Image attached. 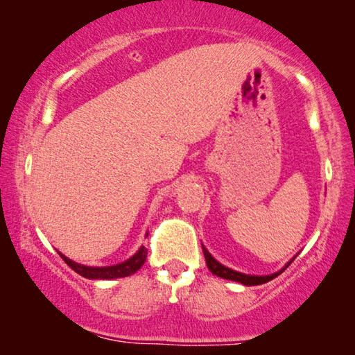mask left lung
<instances>
[{
  "mask_svg": "<svg viewBox=\"0 0 355 355\" xmlns=\"http://www.w3.org/2000/svg\"><path fill=\"white\" fill-rule=\"evenodd\" d=\"M202 249H203V255H205V260H207V266H208V270H210L213 275L220 276V278H225V279L237 281V283H241V284H244V286H259V284H265V283H268V281L275 279L276 276L283 273V271H284L286 268H288V266H289L291 263H293L294 259H295V257H294L293 260H289V261H288V265H284L283 268H281L279 271H276V273L265 275V276H255V275H245V273H239V271H236V270H231V268H227V266L221 265L220 261L213 259L211 254H210V252H208V250L205 249V247L202 245Z\"/></svg>",
  "mask_w": 355,
  "mask_h": 355,
  "instance_id": "obj_1",
  "label": "left lung"
}]
</instances>
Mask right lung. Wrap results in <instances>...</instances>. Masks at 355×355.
<instances>
[{"label":"right lung","mask_w":355,"mask_h":355,"mask_svg":"<svg viewBox=\"0 0 355 355\" xmlns=\"http://www.w3.org/2000/svg\"><path fill=\"white\" fill-rule=\"evenodd\" d=\"M148 236V234H147ZM61 259L66 261L67 265L71 266L76 273H79L80 276L89 279H116V278H124V276H130L134 275L135 271H139L142 268V265L147 260V249L142 245L140 249L135 252V254L128 259L123 263L113 265V266H85L80 263H76L71 259H67L66 255H62L60 252Z\"/></svg>","instance_id":"1"}]
</instances>
